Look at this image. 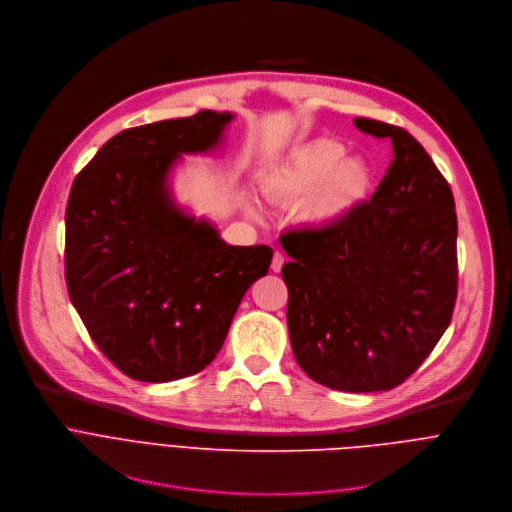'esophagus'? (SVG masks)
<instances>
[{
    "label": "esophagus",
    "mask_w": 512,
    "mask_h": 512,
    "mask_svg": "<svg viewBox=\"0 0 512 512\" xmlns=\"http://www.w3.org/2000/svg\"><path fill=\"white\" fill-rule=\"evenodd\" d=\"M283 255L279 253V251H275L273 253V259H271V271H275V273H279L281 271V267H283Z\"/></svg>",
    "instance_id": "esophagus-1"
}]
</instances>
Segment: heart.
I'll use <instances>...</instances> for the list:
<instances>
[{
	"mask_svg": "<svg viewBox=\"0 0 512 512\" xmlns=\"http://www.w3.org/2000/svg\"><path fill=\"white\" fill-rule=\"evenodd\" d=\"M344 154V143L332 137L304 141L259 172V190L277 204H294V218L308 229L336 227L367 196L371 182L364 162ZM245 208L255 218L263 214L251 196Z\"/></svg>",
	"mask_w": 512,
	"mask_h": 512,
	"instance_id": "heart-1",
	"label": "heart"
}]
</instances>
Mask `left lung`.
Listing matches in <instances>:
<instances>
[{"label":"left lung","instance_id":"left-lung-1","mask_svg":"<svg viewBox=\"0 0 512 512\" xmlns=\"http://www.w3.org/2000/svg\"><path fill=\"white\" fill-rule=\"evenodd\" d=\"M393 143V162L369 202L330 229L291 231V350L304 373L348 393L401 385L450 326L458 294V218L450 184L405 129L356 117Z\"/></svg>","mask_w":512,"mask_h":512}]
</instances>
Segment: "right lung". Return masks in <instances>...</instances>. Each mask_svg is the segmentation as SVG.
Instances as JSON below:
<instances>
[{
  "label": "right lung",
  "mask_w": 512,
  "mask_h": 512,
  "mask_svg": "<svg viewBox=\"0 0 512 512\" xmlns=\"http://www.w3.org/2000/svg\"><path fill=\"white\" fill-rule=\"evenodd\" d=\"M233 113L125 129L77 176L66 204V287L101 352L127 377L168 383L221 350L267 245L237 247L172 192L184 156L223 148Z\"/></svg>",
  "instance_id": "1"
}]
</instances>
